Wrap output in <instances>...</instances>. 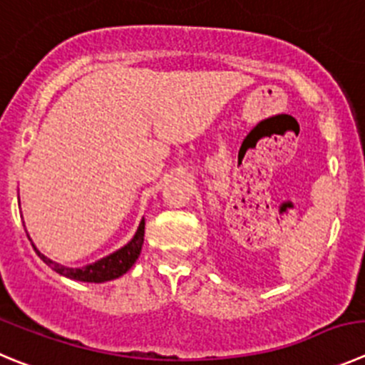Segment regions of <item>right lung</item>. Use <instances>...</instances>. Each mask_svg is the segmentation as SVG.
<instances>
[{
	"label": "right lung",
	"mask_w": 365,
	"mask_h": 365,
	"mask_svg": "<svg viewBox=\"0 0 365 365\" xmlns=\"http://www.w3.org/2000/svg\"><path fill=\"white\" fill-rule=\"evenodd\" d=\"M144 230H145V221L142 220L138 229H136L135 236L129 241L128 245L120 248V250L113 252V254L106 255L102 259L95 261V263L86 264L83 268H66L63 264L56 263V261L48 259L46 255L41 254L36 247L34 250L37 252L41 259L48 264L52 270H56L57 274L64 275L68 279H73V281H84V282H106L111 281V279H117L120 275H124L129 268L135 264V261L138 259L140 255L142 245H144Z\"/></svg>",
	"instance_id": "add662e5"
}]
</instances>
